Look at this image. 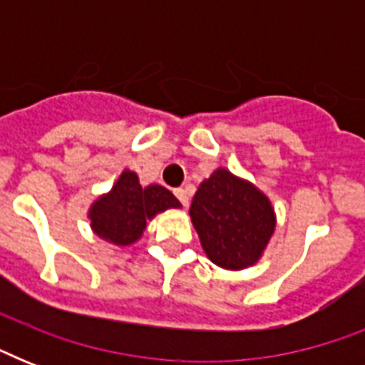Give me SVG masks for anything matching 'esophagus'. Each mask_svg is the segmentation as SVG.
Masks as SVG:
<instances>
[{"label": "esophagus", "mask_w": 365, "mask_h": 365, "mask_svg": "<svg viewBox=\"0 0 365 365\" xmlns=\"http://www.w3.org/2000/svg\"><path fill=\"white\" fill-rule=\"evenodd\" d=\"M174 195H176V199L180 200V202H182L183 206H187V202H189V197H187V191H185V189H183V187H178V189H174Z\"/></svg>", "instance_id": "esophagus-1"}]
</instances>
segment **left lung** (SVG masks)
Returning <instances> with one entry per match:
<instances>
[{
    "label": "left lung",
    "mask_w": 365,
    "mask_h": 365,
    "mask_svg": "<svg viewBox=\"0 0 365 365\" xmlns=\"http://www.w3.org/2000/svg\"><path fill=\"white\" fill-rule=\"evenodd\" d=\"M189 214L206 255L223 269L254 265L274 231L269 199L225 168L200 183Z\"/></svg>",
    "instance_id": "1"
}]
</instances>
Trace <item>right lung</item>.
<instances>
[{"label":"right lung","instance_id":"1","mask_svg":"<svg viewBox=\"0 0 365 365\" xmlns=\"http://www.w3.org/2000/svg\"><path fill=\"white\" fill-rule=\"evenodd\" d=\"M166 208H180V200L168 189L163 185L142 187L136 174L125 170L110 193L94 202L88 217L98 237L126 246L142 237L148 220Z\"/></svg>","mask_w":365,"mask_h":365}]
</instances>
